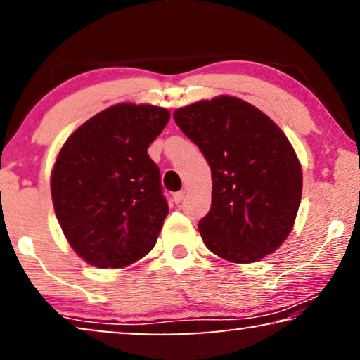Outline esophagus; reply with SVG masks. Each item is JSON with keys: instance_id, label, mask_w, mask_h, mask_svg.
<instances>
[{"instance_id": "34e87169", "label": "esophagus", "mask_w": 360, "mask_h": 360, "mask_svg": "<svg viewBox=\"0 0 360 360\" xmlns=\"http://www.w3.org/2000/svg\"><path fill=\"white\" fill-rule=\"evenodd\" d=\"M184 198H185V191H184V190L176 191V193H174V201H175V203H180V201L184 200Z\"/></svg>"}]
</instances>
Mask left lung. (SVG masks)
I'll return each instance as SVG.
<instances>
[{"label": "left lung", "instance_id": "left-lung-1", "mask_svg": "<svg viewBox=\"0 0 360 360\" xmlns=\"http://www.w3.org/2000/svg\"><path fill=\"white\" fill-rule=\"evenodd\" d=\"M174 120L211 169V208L198 223L206 248L236 264L272 254L288 238L302 200V165L287 136L234 96L179 108Z\"/></svg>", "mask_w": 360, "mask_h": 360}]
</instances>
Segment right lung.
Here are the masks:
<instances>
[{
    "instance_id": "1",
    "label": "right lung",
    "mask_w": 360,
    "mask_h": 360,
    "mask_svg": "<svg viewBox=\"0 0 360 360\" xmlns=\"http://www.w3.org/2000/svg\"><path fill=\"white\" fill-rule=\"evenodd\" d=\"M169 120L165 108L120 103L83 122L58 152L53 210L90 265L126 267L155 245L169 205L147 149Z\"/></svg>"
}]
</instances>
